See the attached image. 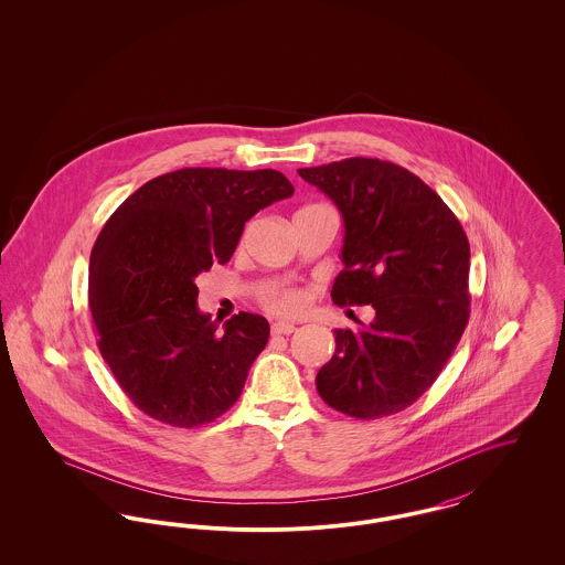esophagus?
<instances>
[{"label": "esophagus", "instance_id": "esophagus-1", "mask_svg": "<svg viewBox=\"0 0 565 565\" xmlns=\"http://www.w3.org/2000/svg\"><path fill=\"white\" fill-rule=\"evenodd\" d=\"M296 326L292 322H273L270 323V332L273 334H292Z\"/></svg>", "mask_w": 565, "mask_h": 565}]
</instances>
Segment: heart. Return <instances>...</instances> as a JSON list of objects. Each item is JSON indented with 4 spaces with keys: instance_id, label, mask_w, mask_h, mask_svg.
Listing matches in <instances>:
<instances>
[{
    "instance_id": "heart-1",
    "label": "heart",
    "mask_w": 565,
    "mask_h": 565,
    "mask_svg": "<svg viewBox=\"0 0 565 565\" xmlns=\"http://www.w3.org/2000/svg\"><path fill=\"white\" fill-rule=\"evenodd\" d=\"M305 302H307V296L302 290H296V288H279V290H273L265 296V305L269 307L270 311L284 313V316L298 313L305 307Z\"/></svg>"
}]
</instances>
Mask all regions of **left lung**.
Segmentation results:
<instances>
[{"mask_svg":"<svg viewBox=\"0 0 565 565\" xmlns=\"http://www.w3.org/2000/svg\"><path fill=\"white\" fill-rule=\"evenodd\" d=\"M298 175L343 217L345 269L332 300L375 311L358 330H334L318 392L355 419L394 415L436 381L468 323V237L445 201L401 164L353 157Z\"/></svg>","mask_w":565,"mask_h":565,"instance_id":"obj_1","label":"left lung"}]
</instances>
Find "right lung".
Wrapping results in <instances>:
<instances>
[{"label": "right lung", "instance_id": "1", "mask_svg": "<svg viewBox=\"0 0 565 565\" xmlns=\"http://www.w3.org/2000/svg\"><path fill=\"white\" fill-rule=\"evenodd\" d=\"M292 192L275 169L189 167L109 215L90 252L88 305L109 371L152 419L196 428L242 396L269 322L239 311L217 330L199 311L196 277L228 263L245 222Z\"/></svg>", "mask_w": 565, "mask_h": 565}]
</instances>
